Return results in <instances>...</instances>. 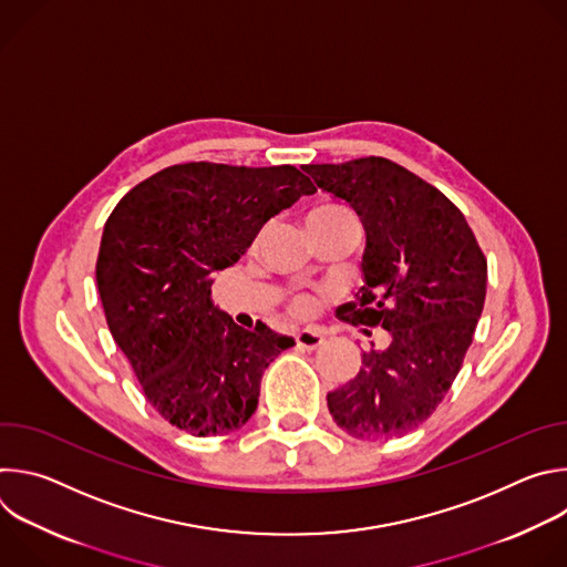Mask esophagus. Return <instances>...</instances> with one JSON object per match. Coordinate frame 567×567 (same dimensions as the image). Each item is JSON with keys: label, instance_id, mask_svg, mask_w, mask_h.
Instances as JSON below:
<instances>
[{"label": "esophagus", "instance_id": "34e87169", "mask_svg": "<svg viewBox=\"0 0 567 567\" xmlns=\"http://www.w3.org/2000/svg\"><path fill=\"white\" fill-rule=\"evenodd\" d=\"M296 343L302 350H318L320 346H326V337L318 332H311V330H302L296 334Z\"/></svg>", "mask_w": 567, "mask_h": 567}]
</instances>
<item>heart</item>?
Wrapping results in <instances>:
<instances>
[{"label":"heart","instance_id":"b5f03b06","mask_svg":"<svg viewBox=\"0 0 567 567\" xmlns=\"http://www.w3.org/2000/svg\"><path fill=\"white\" fill-rule=\"evenodd\" d=\"M309 219H318V221H341V219H350L346 213L341 210H334V208H322V210H316L311 213ZM296 309L298 311H305L307 309V300H298L296 302Z\"/></svg>","mask_w":567,"mask_h":567}]
</instances>
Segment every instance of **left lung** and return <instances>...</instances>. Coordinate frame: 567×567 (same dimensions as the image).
<instances>
[{
    "label": "left lung",
    "mask_w": 567,
    "mask_h": 567,
    "mask_svg": "<svg viewBox=\"0 0 567 567\" xmlns=\"http://www.w3.org/2000/svg\"><path fill=\"white\" fill-rule=\"evenodd\" d=\"M305 173L365 230L363 287L346 320L390 337L328 394L330 415L357 440L401 437L433 415L462 368L487 296V260L455 204L388 158Z\"/></svg>",
    "instance_id": "1"
}]
</instances>
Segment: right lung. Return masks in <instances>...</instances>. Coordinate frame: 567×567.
<instances>
[{"instance_id": "1", "label": "right lung", "mask_w": 567, "mask_h": 567, "mask_svg": "<svg viewBox=\"0 0 567 567\" xmlns=\"http://www.w3.org/2000/svg\"><path fill=\"white\" fill-rule=\"evenodd\" d=\"M316 188L293 166H171L112 210L96 282L116 346L147 401L173 426L224 435L258 409L260 381L291 337L265 322L245 330L210 302L262 226Z\"/></svg>"}]
</instances>
